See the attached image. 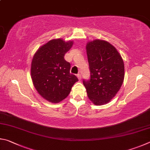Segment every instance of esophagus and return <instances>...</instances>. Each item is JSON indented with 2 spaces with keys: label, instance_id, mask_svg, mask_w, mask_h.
<instances>
[{
  "label": "esophagus",
  "instance_id": "1",
  "mask_svg": "<svg viewBox=\"0 0 150 150\" xmlns=\"http://www.w3.org/2000/svg\"><path fill=\"white\" fill-rule=\"evenodd\" d=\"M77 77H78V79H79V80H81V78H82V76H81V74H80V73H79V74H77Z\"/></svg>",
  "mask_w": 150,
  "mask_h": 150
}]
</instances>
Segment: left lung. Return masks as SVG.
<instances>
[{
  "label": "left lung",
  "mask_w": 150,
  "mask_h": 150,
  "mask_svg": "<svg viewBox=\"0 0 150 150\" xmlns=\"http://www.w3.org/2000/svg\"><path fill=\"white\" fill-rule=\"evenodd\" d=\"M90 80H83L89 99L105 104L120 90L125 77L124 62L117 50L107 41L94 40L86 46Z\"/></svg>",
  "instance_id": "obj_1"
}]
</instances>
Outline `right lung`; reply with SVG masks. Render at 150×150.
Returning <instances> with one entry per match:
<instances>
[{"mask_svg":"<svg viewBox=\"0 0 150 150\" xmlns=\"http://www.w3.org/2000/svg\"><path fill=\"white\" fill-rule=\"evenodd\" d=\"M72 45V41L53 39L41 47L33 56L31 67L33 85L38 93L51 103H59L67 98L78 81L70 74V64L64 58Z\"/></svg>","mask_w":150,"mask_h":150,"instance_id":"obj_1","label":"right lung"}]
</instances>
